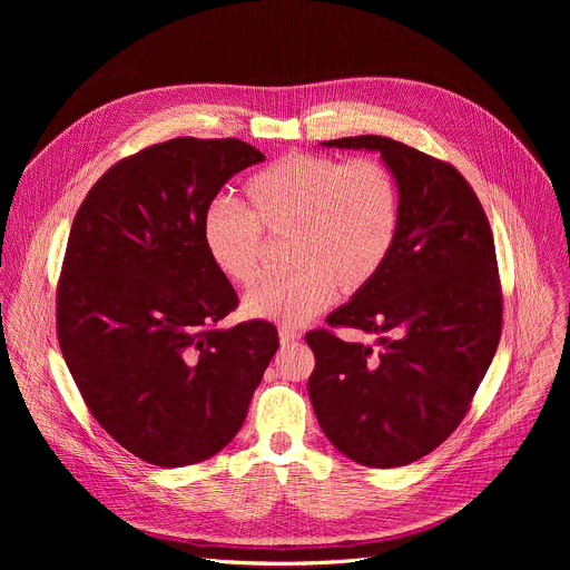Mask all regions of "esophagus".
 <instances>
[{
  "instance_id": "esophagus-1",
  "label": "esophagus",
  "mask_w": 570,
  "mask_h": 570,
  "mask_svg": "<svg viewBox=\"0 0 570 570\" xmlns=\"http://www.w3.org/2000/svg\"><path fill=\"white\" fill-rule=\"evenodd\" d=\"M299 332L297 330H293V327H279V343L282 345H288V343H295V341H299Z\"/></svg>"
}]
</instances>
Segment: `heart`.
<instances>
[{
    "mask_svg": "<svg viewBox=\"0 0 570 570\" xmlns=\"http://www.w3.org/2000/svg\"><path fill=\"white\" fill-rule=\"evenodd\" d=\"M401 225L399 183L376 157L288 153L243 185V209L214 200L200 223L214 268L250 288L264 268L266 236H286L288 275L255 288L243 311L299 327L336 288L354 295L383 271Z\"/></svg>",
    "mask_w": 570,
    "mask_h": 570,
    "instance_id": "heart-1",
    "label": "heart"
}]
</instances>
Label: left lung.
<instances>
[{
  "label": "left lung",
  "instance_id": "1",
  "mask_svg": "<svg viewBox=\"0 0 570 570\" xmlns=\"http://www.w3.org/2000/svg\"><path fill=\"white\" fill-rule=\"evenodd\" d=\"M379 150L399 183L401 225L376 279L313 330L308 396L330 442L390 469L438 449L464 420L503 330V291L487 214L444 159L390 137L324 141ZM350 326L376 346L347 344Z\"/></svg>",
  "mask_w": 570,
  "mask_h": 570
}]
</instances>
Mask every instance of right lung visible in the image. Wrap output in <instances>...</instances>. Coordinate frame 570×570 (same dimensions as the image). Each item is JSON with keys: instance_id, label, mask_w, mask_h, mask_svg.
Here are the masks:
<instances>
[{"instance_id": "obj_1", "label": "right lung", "mask_w": 570, "mask_h": 570, "mask_svg": "<svg viewBox=\"0 0 570 570\" xmlns=\"http://www.w3.org/2000/svg\"><path fill=\"white\" fill-rule=\"evenodd\" d=\"M259 161L232 137L153 144L112 165L73 216L58 345L92 417L148 464L187 466L229 444L279 347L268 320L216 327L238 297L200 234L220 187Z\"/></svg>"}]
</instances>
